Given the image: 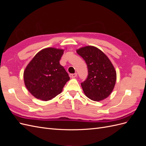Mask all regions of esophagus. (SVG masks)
Wrapping results in <instances>:
<instances>
[{
    "instance_id": "esophagus-1",
    "label": "esophagus",
    "mask_w": 146,
    "mask_h": 146,
    "mask_svg": "<svg viewBox=\"0 0 146 146\" xmlns=\"http://www.w3.org/2000/svg\"><path fill=\"white\" fill-rule=\"evenodd\" d=\"M69 76L70 78H76L77 76V73H74V74H70Z\"/></svg>"
}]
</instances>
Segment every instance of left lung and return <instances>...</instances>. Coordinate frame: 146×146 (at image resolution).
I'll return each instance as SVG.
<instances>
[{
  "mask_svg": "<svg viewBox=\"0 0 146 146\" xmlns=\"http://www.w3.org/2000/svg\"><path fill=\"white\" fill-rule=\"evenodd\" d=\"M85 61L88 76L81 83L84 93L94 101L108 97L113 91L116 80V72L111 62L104 53L94 46H86L77 50Z\"/></svg>",
  "mask_w": 146,
  "mask_h": 146,
  "instance_id": "8db88e82",
  "label": "left lung"
}]
</instances>
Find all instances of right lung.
<instances>
[{
    "mask_svg": "<svg viewBox=\"0 0 146 146\" xmlns=\"http://www.w3.org/2000/svg\"><path fill=\"white\" fill-rule=\"evenodd\" d=\"M63 52L55 48H44L36 54L26 67L25 85L36 98L51 100L62 91L69 80L68 74L60 64Z\"/></svg>",
    "mask_w": 146,
    "mask_h": 146,
    "instance_id": "1",
    "label": "right lung"
}]
</instances>
